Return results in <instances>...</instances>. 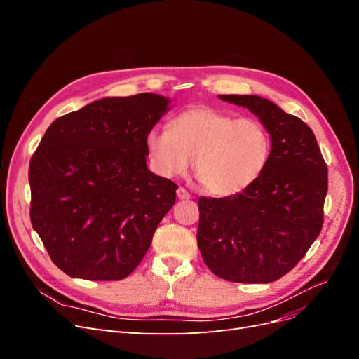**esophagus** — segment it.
<instances>
[{"instance_id":"34e87169","label":"esophagus","mask_w":359,"mask_h":359,"mask_svg":"<svg viewBox=\"0 0 359 359\" xmlns=\"http://www.w3.org/2000/svg\"><path fill=\"white\" fill-rule=\"evenodd\" d=\"M177 196L181 199V201H189L191 196H190V193L186 190V189H182V187H180L178 190H177Z\"/></svg>"}]
</instances>
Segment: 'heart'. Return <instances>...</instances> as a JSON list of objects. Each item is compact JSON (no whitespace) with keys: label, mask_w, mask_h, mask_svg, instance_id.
I'll list each match as a JSON object with an SVG mask.
<instances>
[{"label":"heart","mask_w":359,"mask_h":359,"mask_svg":"<svg viewBox=\"0 0 359 359\" xmlns=\"http://www.w3.org/2000/svg\"><path fill=\"white\" fill-rule=\"evenodd\" d=\"M145 145L160 177L184 175L193 161L205 190L214 196H233L252 187L273 153V137L259 119L208 106L180 112L169 130H149Z\"/></svg>","instance_id":"heart-1"}]
</instances>
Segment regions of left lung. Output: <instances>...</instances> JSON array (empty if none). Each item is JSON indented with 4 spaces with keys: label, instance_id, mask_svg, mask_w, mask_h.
Segmentation results:
<instances>
[{
    "label": "left lung",
    "instance_id": "left-lung-1",
    "mask_svg": "<svg viewBox=\"0 0 359 359\" xmlns=\"http://www.w3.org/2000/svg\"><path fill=\"white\" fill-rule=\"evenodd\" d=\"M259 118L273 137L265 172L226 198H199L198 247L212 273L235 283H273L320 233L328 170L311 128L260 95H219Z\"/></svg>",
    "mask_w": 359,
    "mask_h": 359
}]
</instances>
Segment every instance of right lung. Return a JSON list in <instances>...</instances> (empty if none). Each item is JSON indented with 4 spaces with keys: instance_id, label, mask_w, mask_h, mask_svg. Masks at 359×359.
I'll list each match as a JSON object with an SVG mask.
<instances>
[{
    "instance_id": "right-lung-1",
    "label": "right lung",
    "mask_w": 359,
    "mask_h": 359,
    "mask_svg": "<svg viewBox=\"0 0 359 359\" xmlns=\"http://www.w3.org/2000/svg\"><path fill=\"white\" fill-rule=\"evenodd\" d=\"M169 111L160 94L103 97L46 130L29 163V215L67 276L121 280L148 252L178 189L147 166V135Z\"/></svg>"
}]
</instances>
